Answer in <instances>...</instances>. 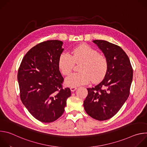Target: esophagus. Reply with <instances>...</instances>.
I'll return each mask as SVG.
<instances>
[{
    "label": "esophagus",
    "mask_w": 147,
    "mask_h": 147,
    "mask_svg": "<svg viewBox=\"0 0 147 147\" xmlns=\"http://www.w3.org/2000/svg\"><path fill=\"white\" fill-rule=\"evenodd\" d=\"M70 90L71 92H74L77 90V87H70Z\"/></svg>",
    "instance_id": "34e87169"
}]
</instances>
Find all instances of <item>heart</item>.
Here are the masks:
<instances>
[{"label": "heart", "mask_w": 147, "mask_h": 147, "mask_svg": "<svg viewBox=\"0 0 147 147\" xmlns=\"http://www.w3.org/2000/svg\"><path fill=\"white\" fill-rule=\"evenodd\" d=\"M80 62V72L74 73L66 79L68 86L76 87L86 84L91 78L93 82L98 81L104 77L107 71L108 62L105 57L86 45H80L74 48L71 55L63 53L59 57L58 66L63 74L68 76L71 73L75 63Z\"/></svg>", "instance_id": "obj_1"}]
</instances>
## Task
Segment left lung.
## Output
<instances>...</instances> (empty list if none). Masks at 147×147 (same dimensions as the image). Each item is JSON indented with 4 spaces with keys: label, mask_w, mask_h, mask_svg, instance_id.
I'll list each match as a JSON object with an SVG mask.
<instances>
[{
    "label": "left lung",
    "mask_w": 147,
    "mask_h": 147,
    "mask_svg": "<svg viewBox=\"0 0 147 147\" xmlns=\"http://www.w3.org/2000/svg\"><path fill=\"white\" fill-rule=\"evenodd\" d=\"M108 62L103 80L92 88L83 105L94 119L103 121L115 116L127 99L133 80V69L128 56L119 46L104 40H94Z\"/></svg>",
    "instance_id": "8db88e82"
}]
</instances>
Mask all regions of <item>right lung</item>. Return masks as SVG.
<instances>
[{
  "mask_svg": "<svg viewBox=\"0 0 147 147\" xmlns=\"http://www.w3.org/2000/svg\"><path fill=\"white\" fill-rule=\"evenodd\" d=\"M63 44L51 40L34 47L24 56L18 71L21 100L36 119L44 123L59 118L71 95L69 88L62 87L64 78L58 66Z\"/></svg>",
  "mask_w": 147,
  "mask_h": 147,
  "instance_id": "add662e5",
  "label": "right lung"
}]
</instances>
